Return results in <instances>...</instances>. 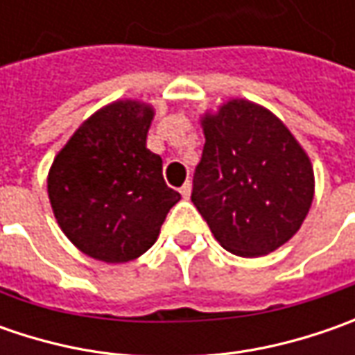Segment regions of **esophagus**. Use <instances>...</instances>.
Returning <instances> with one entry per match:
<instances>
[{"label": "esophagus", "instance_id": "esophagus-1", "mask_svg": "<svg viewBox=\"0 0 355 355\" xmlns=\"http://www.w3.org/2000/svg\"><path fill=\"white\" fill-rule=\"evenodd\" d=\"M180 193H182V198L184 199L189 198V196H191V184H189V182H185V184L180 187Z\"/></svg>", "mask_w": 355, "mask_h": 355}]
</instances>
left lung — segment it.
Here are the masks:
<instances>
[{"label":"left lung","instance_id":"obj_1","mask_svg":"<svg viewBox=\"0 0 355 355\" xmlns=\"http://www.w3.org/2000/svg\"><path fill=\"white\" fill-rule=\"evenodd\" d=\"M191 201L221 247L261 257L300 229L314 198L306 152L272 112L231 101L203 118Z\"/></svg>","mask_w":355,"mask_h":355}]
</instances>
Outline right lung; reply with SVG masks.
<instances>
[{
    "mask_svg": "<svg viewBox=\"0 0 355 355\" xmlns=\"http://www.w3.org/2000/svg\"><path fill=\"white\" fill-rule=\"evenodd\" d=\"M152 118L148 104H108L76 130L51 166L47 189L57 223L92 259H138L182 199L164 182L162 157L146 148Z\"/></svg>",
    "mask_w": 355,
    "mask_h": 355,
    "instance_id": "add662e5",
    "label": "right lung"
}]
</instances>
